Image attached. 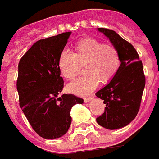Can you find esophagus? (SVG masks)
<instances>
[{
	"instance_id": "1",
	"label": "esophagus",
	"mask_w": 159,
	"mask_h": 159,
	"mask_svg": "<svg viewBox=\"0 0 159 159\" xmlns=\"http://www.w3.org/2000/svg\"><path fill=\"white\" fill-rule=\"evenodd\" d=\"M93 99V97H84V102H91V100Z\"/></svg>"
}]
</instances>
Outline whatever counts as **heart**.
I'll use <instances>...</instances> for the list:
<instances>
[{
    "mask_svg": "<svg viewBox=\"0 0 159 159\" xmlns=\"http://www.w3.org/2000/svg\"><path fill=\"white\" fill-rule=\"evenodd\" d=\"M120 55L112 43L84 37L75 43L72 53L62 52L57 67L63 78L73 80L84 68L85 76L68 84V90L78 95H86L98 85L113 80L120 67Z\"/></svg>",
    "mask_w": 159,
    "mask_h": 159,
    "instance_id": "1",
    "label": "heart"
}]
</instances>
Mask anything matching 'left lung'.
I'll list each match as a JSON object with an SVG mask.
<instances>
[{
	"label": "left lung",
	"mask_w": 159,
	"mask_h": 159,
	"mask_svg": "<svg viewBox=\"0 0 159 159\" xmlns=\"http://www.w3.org/2000/svg\"><path fill=\"white\" fill-rule=\"evenodd\" d=\"M119 52L121 64L115 77L96 93L106 104L97 117L98 125L108 129L125 127L135 119L140 109L146 78L142 62L135 47L115 31L99 28Z\"/></svg>",
	"instance_id": "obj_1"
}]
</instances>
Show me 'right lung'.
<instances>
[{
  "label": "right lung",
  "instance_id": "right-lung-1",
  "mask_svg": "<svg viewBox=\"0 0 159 159\" xmlns=\"http://www.w3.org/2000/svg\"><path fill=\"white\" fill-rule=\"evenodd\" d=\"M70 34L38 40L18 63L19 105L34 130L45 139L66 134L71 125L72 107L83 103V99L75 95H60L63 80L57 61Z\"/></svg>",
  "mask_w": 159,
  "mask_h": 159
}]
</instances>
